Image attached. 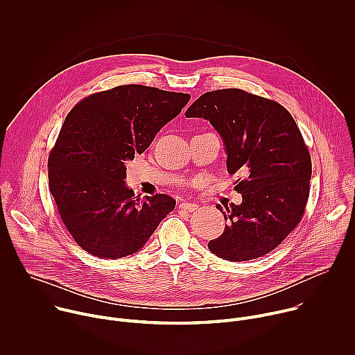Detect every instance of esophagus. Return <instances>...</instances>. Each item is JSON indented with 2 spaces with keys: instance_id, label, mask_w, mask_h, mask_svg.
I'll use <instances>...</instances> for the list:
<instances>
[{
  "instance_id": "esophagus-1",
  "label": "esophagus",
  "mask_w": 355,
  "mask_h": 355,
  "mask_svg": "<svg viewBox=\"0 0 355 355\" xmlns=\"http://www.w3.org/2000/svg\"><path fill=\"white\" fill-rule=\"evenodd\" d=\"M178 208L181 211H187V212H193L195 209H198V205L196 204H192V202H181V204L178 205Z\"/></svg>"
}]
</instances>
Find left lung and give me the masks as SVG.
<instances>
[{
  "label": "left lung",
  "mask_w": 355,
  "mask_h": 355,
  "mask_svg": "<svg viewBox=\"0 0 355 355\" xmlns=\"http://www.w3.org/2000/svg\"><path fill=\"white\" fill-rule=\"evenodd\" d=\"M187 118L211 122L223 140L229 174H240L220 237L208 243L219 259L248 261L268 254L296 227L309 198L312 162L292 115L275 101L237 88L209 91Z\"/></svg>",
  "instance_id": "8db88e82"
}]
</instances>
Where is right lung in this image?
Returning a JSON list of instances; mask_svg holds the SVG:
<instances>
[{
    "mask_svg": "<svg viewBox=\"0 0 355 355\" xmlns=\"http://www.w3.org/2000/svg\"><path fill=\"white\" fill-rule=\"evenodd\" d=\"M191 95L144 85L96 92L67 115L49 156V187L76 240L99 259H122L143 248L175 200L166 193L135 196L126 162L155 140Z\"/></svg>",
    "mask_w": 355,
    "mask_h": 355,
    "instance_id": "add662e5",
    "label": "right lung"
}]
</instances>
